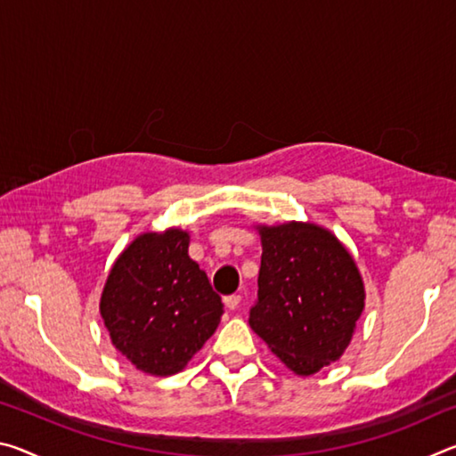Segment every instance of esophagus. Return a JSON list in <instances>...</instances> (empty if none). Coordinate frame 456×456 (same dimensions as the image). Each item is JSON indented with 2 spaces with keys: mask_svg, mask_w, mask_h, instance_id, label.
Masks as SVG:
<instances>
[{
  "mask_svg": "<svg viewBox=\"0 0 456 456\" xmlns=\"http://www.w3.org/2000/svg\"><path fill=\"white\" fill-rule=\"evenodd\" d=\"M223 302H225V305H227V310H237L239 307V304H241V296H239V293H233V296H227L225 299H223Z\"/></svg>",
  "mask_w": 456,
  "mask_h": 456,
  "instance_id": "1",
  "label": "esophagus"
}]
</instances>
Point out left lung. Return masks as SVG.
<instances>
[{"label": "left lung", "instance_id": "left-lung-1", "mask_svg": "<svg viewBox=\"0 0 456 456\" xmlns=\"http://www.w3.org/2000/svg\"><path fill=\"white\" fill-rule=\"evenodd\" d=\"M257 231L264 253L249 326L291 372L315 374L348 348L364 310L356 261L331 231L314 223Z\"/></svg>", "mask_w": 456, "mask_h": 456}]
</instances>
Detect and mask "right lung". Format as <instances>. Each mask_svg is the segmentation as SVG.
I'll use <instances>...</instances> for the list:
<instances>
[{"mask_svg": "<svg viewBox=\"0 0 456 456\" xmlns=\"http://www.w3.org/2000/svg\"><path fill=\"white\" fill-rule=\"evenodd\" d=\"M189 241L175 227L138 235L104 283L100 315L114 348L144 374L181 372L221 322V297L189 257Z\"/></svg>", "mask_w": 456, "mask_h": 456, "instance_id": "right-lung-1", "label": "right lung"}]
</instances>
